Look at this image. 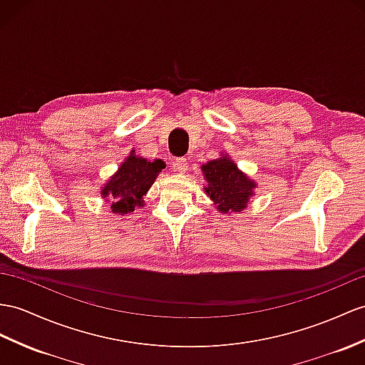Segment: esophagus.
<instances>
[{
    "label": "esophagus",
    "instance_id": "obj_1",
    "mask_svg": "<svg viewBox=\"0 0 365 365\" xmlns=\"http://www.w3.org/2000/svg\"><path fill=\"white\" fill-rule=\"evenodd\" d=\"M175 168H176V172H180V173H185L189 170V161L185 158H181V159H176L175 161Z\"/></svg>",
    "mask_w": 365,
    "mask_h": 365
}]
</instances>
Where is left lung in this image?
I'll return each mask as SVG.
<instances>
[{
	"label": "left lung",
	"mask_w": 365,
	"mask_h": 365,
	"mask_svg": "<svg viewBox=\"0 0 365 365\" xmlns=\"http://www.w3.org/2000/svg\"><path fill=\"white\" fill-rule=\"evenodd\" d=\"M201 172L207 182L204 192L218 212L230 215V213H242L247 207L257 182L240 170L229 155L221 152L218 159L202 164Z\"/></svg>",
	"instance_id": "8db88e82"
}]
</instances>
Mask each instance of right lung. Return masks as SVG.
Masks as SVG:
<instances>
[{
    "instance_id": "1",
    "label": "right lung",
    "mask_w": 365,
    "mask_h": 365,
    "mask_svg": "<svg viewBox=\"0 0 365 365\" xmlns=\"http://www.w3.org/2000/svg\"><path fill=\"white\" fill-rule=\"evenodd\" d=\"M163 168L165 164L161 159L148 161L147 158L130 152L125 161L103 184L101 197L105 204H110L113 213L125 217L130 212L145 207V195Z\"/></svg>"
}]
</instances>
